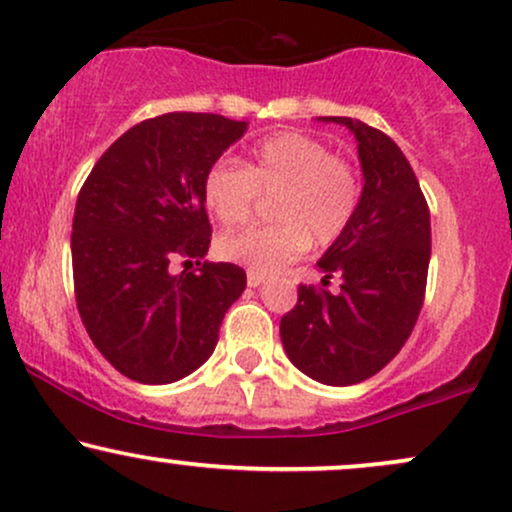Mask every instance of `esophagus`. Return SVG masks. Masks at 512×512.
Instances as JSON below:
<instances>
[{
    "label": "esophagus",
    "mask_w": 512,
    "mask_h": 512,
    "mask_svg": "<svg viewBox=\"0 0 512 512\" xmlns=\"http://www.w3.org/2000/svg\"><path fill=\"white\" fill-rule=\"evenodd\" d=\"M246 282H249V287H261L263 285V275L249 273V278H246Z\"/></svg>",
    "instance_id": "34e87169"
}]
</instances>
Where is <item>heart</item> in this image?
Wrapping results in <instances>:
<instances>
[{"mask_svg":"<svg viewBox=\"0 0 512 512\" xmlns=\"http://www.w3.org/2000/svg\"><path fill=\"white\" fill-rule=\"evenodd\" d=\"M258 196L270 198L266 227L225 234V261L268 275L297 261L309 244L328 246L345 234L359 206L354 167L326 143L299 131H280L251 148L244 165L218 160L203 179V198L220 225H244Z\"/></svg>","mask_w":512,"mask_h":512,"instance_id":"heart-1","label":"heart"}]
</instances>
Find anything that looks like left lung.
<instances>
[{
    "label": "left lung",
    "mask_w": 512,
    "mask_h": 512,
    "mask_svg": "<svg viewBox=\"0 0 512 512\" xmlns=\"http://www.w3.org/2000/svg\"><path fill=\"white\" fill-rule=\"evenodd\" d=\"M323 119L357 138L364 189L350 227L318 261L323 287L299 285L280 338L306 376L352 386L378 374L412 335L426 292L431 215L393 138L350 117ZM333 274L343 280L340 293L325 290Z\"/></svg>",
    "instance_id": "8db88e82"
}]
</instances>
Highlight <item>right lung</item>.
<instances>
[{"mask_svg":"<svg viewBox=\"0 0 512 512\" xmlns=\"http://www.w3.org/2000/svg\"><path fill=\"white\" fill-rule=\"evenodd\" d=\"M246 122L170 112L131 126L78 191L71 263L90 340L119 374L162 386L213 354L246 273L201 258L210 246L203 179ZM174 257L197 270L169 273Z\"/></svg>","mask_w":512,"mask_h":512,"instance_id":"1","label":"right lung"}]
</instances>
